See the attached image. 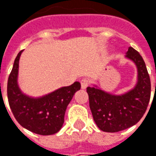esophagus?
Listing matches in <instances>:
<instances>
[{"label":"esophagus","instance_id":"esophagus-1","mask_svg":"<svg viewBox=\"0 0 156 156\" xmlns=\"http://www.w3.org/2000/svg\"><path fill=\"white\" fill-rule=\"evenodd\" d=\"M81 85L82 89H86L89 85V81L87 79H82L81 81Z\"/></svg>","mask_w":156,"mask_h":156}]
</instances>
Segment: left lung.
<instances>
[{"instance_id":"left-lung-1","label":"left lung","mask_w":156,"mask_h":156,"mask_svg":"<svg viewBox=\"0 0 156 156\" xmlns=\"http://www.w3.org/2000/svg\"><path fill=\"white\" fill-rule=\"evenodd\" d=\"M126 58L137 69V81L132 89L122 94H114L96 85L87 87L94 121L104 132H119L135 125L145 114L150 100V78L142 57L130 47Z\"/></svg>"}]
</instances>
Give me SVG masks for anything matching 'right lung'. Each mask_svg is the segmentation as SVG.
I'll use <instances>...</instances> for the list:
<instances>
[{
  "label": "right lung",
  "instance_id": "right-lung-1",
  "mask_svg": "<svg viewBox=\"0 0 156 156\" xmlns=\"http://www.w3.org/2000/svg\"><path fill=\"white\" fill-rule=\"evenodd\" d=\"M20 51L15 58L8 81V99L16 121L23 128L41 135H54L64 123L67 107L81 83L75 81L69 87H62L51 93L32 97L25 94L18 85Z\"/></svg>",
  "mask_w": 156,
  "mask_h": 156
}]
</instances>
